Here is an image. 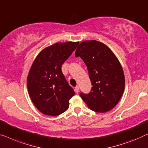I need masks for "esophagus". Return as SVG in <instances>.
I'll use <instances>...</instances> for the list:
<instances>
[{
  "instance_id": "esophagus-1",
  "label": "esophagus",
  "mask_w": 148,
  "mask_h": 148,
  "mask_svg": "<svg viewBox=\"0 0 148 148\" xmlns=\"http://www.w3.org/2000/svg\"><path fill=\"white\" fill-rule=\"evenodd\" d=\"M74 90H75V92H76V93H78L79 92V86H77L75 87Z\"/></svg>"
}]
</instances>
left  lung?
Here are the masks:
<instances>
[{
	"instance_id": "1",
	"label": "left lung",
	"mask_w": 148,
	"mask_h": 148,
	"mask_svg": "<svg viewBox=\"0 0 148 148\" xmlns=\"http://www.w3.org/2000/svg\"><path fill=\"white\" fill-rule=\"evenodd\" d=\"M86 64L92 87L88 94L80 96L89 109L105 113L113 109L125 89V76L119 61L111 49L96 40L80 43L75 52Z\"/></svg>"
}]
</instances>
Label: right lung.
I'll return each mask as SVG.
<instances>
[{
    "label": "right lung",
    "mask_w": 148,
    "mask_h": 148,
    "mask_svg": "<svg viewBox=\"0 0 148 148\" xmlns=\"http://www.w3.org/2000/svg\"><path fill=\"white\" fill-rule=\"evenodd\" d=\"M78 41L56 43L41 50L33 62L27 80L28 92L35 107L45 115L57 116L69 107L75 95L62 72Z\"/></svg>",
    "instance_id": "right-lung-1"
}]
</instances>
